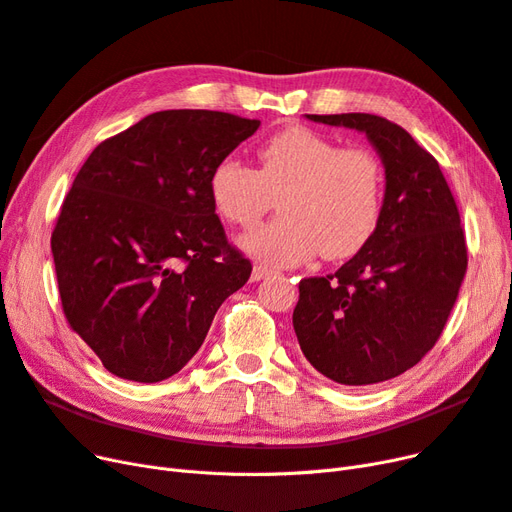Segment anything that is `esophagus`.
<instances>
[{
	"label": "esophagus",
	"mask_w": 512,
	"mask_h": 512,
	"mask_svg": "<svg viewBox=\"0 0 512 512\" xmlns=\"http://www.w3.org/2000/svg\"><path fill=\"white\" fill-rule=\"evenodd\" d=\"M272 274V270H268L266 266H255L253 268V274H251V280L253 282H259V280H263V278H268Z\"/></svg>",
	"instance_id": "obj_1"
}]
</instances>
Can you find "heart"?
Segmentation results:
<instances>
[{
  "instance_id": "1",
  "label": "heart",
  "mask_w": 512,
  "mask_h": 512,
  "mask_svg": "<svg viewBox=\"0 0 512 512\" xmlns=\"http://www.w3.org/2000/svg\"><path fill=\"white\" fill-rule=\"evenodd\" d=\"M382 194L384 170L369 149L339 147L306 126H289L263 143L257 170L225 156L208 175L215 211L244 230L276 198L280 217L242 236L240 246L285 268L318 253L344 259L361 251L380 223Z\"/></svg>"
}]
</instances>
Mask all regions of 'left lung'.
<instances>
[{
	"label": "left lung",
	"instance_id": "1",
	"mask_svg": "<svg viewBox=\"0 0 512 512\" xmlns=\"http://www.w3.org/2000/svg\"><path fill=\"white\" fill-rule=\"evenodd\" d=\"M363 132L384 164L371 240L327 278L299 282L293 327L310 365L344 386L380 384L437 344L466 272L460 213L439 162L371 113L306 116Z\"/></svg>",
	"mask_w": 512,
	"mask_h": 512
}]
</instances>
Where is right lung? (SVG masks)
<instances>
[{
    "instance_id": "obj_1",
    "label": "right lung",
    "mask_w": 512,
    "mask_h": 512,
    "mask_svg": "<svg viewBox=\"0 0 512 512\" xmlns=\"http://www.w3.org/2000/svg\"><path fill=\"white\" fill-rule=\"evenodd\" d=\"M208 109L149 113L80 168L52 232L71 329L122 380L181 371L251 261L227 244L208 175L259 128Z\"/></svg>"
}]
</instances>
